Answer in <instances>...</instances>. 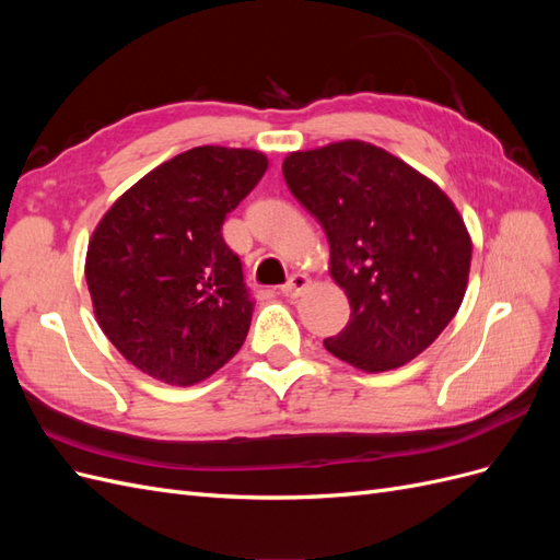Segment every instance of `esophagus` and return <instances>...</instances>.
<instances>
[{"label": "esophagus", "mask_w": 560, "mask_h": 560, "mask_svg": "<svg viewBox=\"0 0 560 560\" xmlns=\"http://www.w3.org/2000/svg\"><path fill=\"white\" fill-rule=\"evenodd\" d=\"M308 287H311V278L306 273H294L290 280L282 284V294L290 296V299H296V296L306 292Z\"/></svg>", "instance_id": "34e87169"}]
</instances>
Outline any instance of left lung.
<instances>
[{"label": "left lung", "mask_w": 560, "mask_h": 560, "mask_svg": "<svg viewBox=\"0 0 560 560\" xmlns=\"http://www.w3.org/2000/svg\"><path fill=\"white\" fill-rule=\"evenodd\" d=\"M282 175L329 241V276L350 301L334 358L381 374L430 348L465 299L471 238L453 200L389 151L343 140L292 151Z\"/></svg>", "instance_id": "left-lung-1"}]
</instances>
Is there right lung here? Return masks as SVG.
<instances>
[{"mask_svg": "<svg viewBox=\"0 0 560 560\" xmlns=\"http://www.w3.org/2000/svg\"><path fill=\"white\" fill-rule=\"evenodd\" d=\"M266 167L261 151L194 147L135 182L100 219L86 252L93 313L142 374L196 385L241 350L254 301L222 224Z\"/></svg>", "mask_w": 560, "mask_h": 560, "instance_id": "add662e5", "label": "right lung"}]
</instances>
